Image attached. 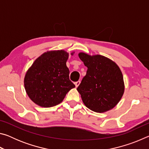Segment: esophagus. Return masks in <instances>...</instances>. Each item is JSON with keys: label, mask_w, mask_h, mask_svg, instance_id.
I'll return each instance as SVG.
<instances>
[{"label": "esophagus", "mask_w": 149, "mask_h": 149, "mask_svg": "<svg viewBox=\"0 0 149 149\" xmlns=\"http://www.w3.org/2000/svg\"><path fill=\"white\" fill-rule=\"evenodd\" d=\"M80 83H81L80 81H77L75 82V87H77L78 86H79V84H80Z\"/></svg>", "instance_id": "34e87169"}]
</instances>
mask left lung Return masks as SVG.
<instances>
[{
  "instance_id": "left-lung-1",
  "label": "left lung",
  "mask_w": 149,
  "mask_h": 149,
  "mask_svg": "<svg viewBox=\"0 0 149 149\" xmlns=\"http://www.w3.org/2000/svg\"><path fill=\"white\" fill-rule=\"evenodd\" d=\"M87 68V74L77 88L83 102L90 110L102 113L116 106L124 93V82L120 68L102 55L79 53Z\"/></svg>"
}]
</instances>
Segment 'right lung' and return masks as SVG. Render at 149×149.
Segmentation results:
<instances>
[{
  "label": "right lung",
  "instance_id": "1",
  "mask_svg": "<svg viewBox=\"0 0 149 149\" xmlns=\"http://www.w3.org/2000/svg\"><path fill=\"white\" fill-rule=\"evenodd\" d=\"M74 54L72 52L71 55ZM69 54L64 50H50L35 60L24 77L25 89L33 102L41 107L60 104L75 85L70 80L66 62Z\"/></svg>",
  "mask_w": 149,
  "mask_h": 149
}]
</instances>
